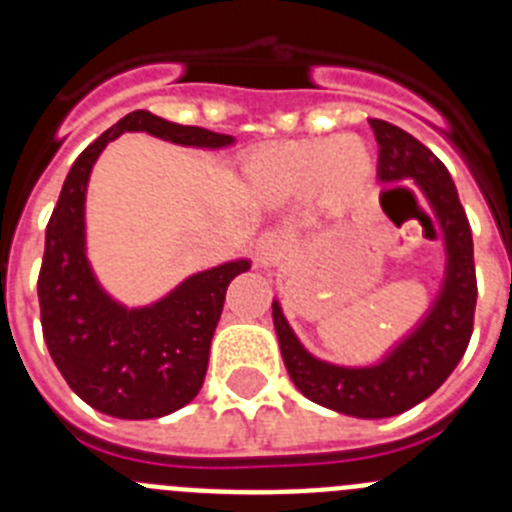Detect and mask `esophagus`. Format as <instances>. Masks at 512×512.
<instances>
[{
    "instance_id": "1",
    "label": "esophagus",
    "mask_w": 512,
    "mask_h": 512,
    "mask_svg": "<svg viewBox=\"0 0 512 512\" xmlns=\"http://www.w3.org/2000/svg\"><path fill=\"white\" fill-rule=\"evenodd\" d=\"M287 235L279 233V230H264V233L256 238V261L259 266H274L284 259V253H287Z\"/></svg>"
}]
</instances>
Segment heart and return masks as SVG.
Returning <instances> with one entry per match:
<instances>
[{
  "mask_svg": "<svg viewBox=\"0 0 512 512\" xmlns=\"http://www.w3.org/2000/svg\"><path fill=\"white\" fill-rule=\"evenodd\" d=\"M374 174L372 148L359 135L302 138L274 143L251 158V182L271 197H295L310 189L325 202L356 200Z\"/></svg>",
  "mask_w": 512,
  "mask_h": 512,
  "instance_id": "1",
  "label": "heart"
}]
</instances>
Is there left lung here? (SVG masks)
Listing matches in <instances>:
<instances>
[{"label":"left lung","mask_w":512,"mask_h":512,"mask_svg":"<svg viewBox=\"0 0 512 512\" xmlns=\"http://www.w3.org/2000/svg\"><path fill=\"white\" fill-rule=\"evenodd\" d=\"M379 143L382 182L415 179L441 223L446 279L423 323L377 366H336L307 354L289 328L279 302H271L274 328L289 377L307 400L354 418H390L431 397L454 372L469 346L477 305L474 243L467 212L449 169L413 135L384 120H369Z\"/></svg>","instance_id":"left-lung-1"}]
</instances>
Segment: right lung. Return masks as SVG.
<instances>
[{
    "instance_id": "add662e5",
    "label": "right lung",
    "mask_w": 512,
    "mask_h": 512,
    "mask_svg": "<svg viewBox=\"0 0 512 512\" xmlns=\"http://www.w3.org/2000/svg\"><path fill=\"white\" fill-rule=\"evenodd\" d=\"M128 130L200 148L230 146L233 138L176 125L146 110L130 112L81 151L45 228L38 277L40 323L58 372L99 413L148 420L174 413L197 397L228 284L251 269V261H228L200 271L164 300L135 310L122 307L99 287L84 246L87 182L104 146Z\"/></svg>"
}]
</instances>
